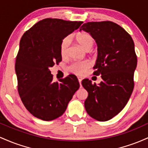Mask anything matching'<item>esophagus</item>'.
<instances>
[{
    "label": "esophagus",
    "mask_w": 148,
    "mask_h": 148,
    "mask_svg": "<svg viewBox=\"0 0 148 148\" xmlns=\"http://www.w3.org/2000/svg\"><path fill=\"white\" fill-rule=\"evenodd\" d=\"M78 81L79 82V84H80V87H82V84H81V82H82V78H80V77H78Z\"/></svg>",
    "instance_id": "obj_1"
}]
</instances>
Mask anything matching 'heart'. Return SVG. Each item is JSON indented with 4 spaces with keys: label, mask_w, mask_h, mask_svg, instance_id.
I'll use <instances>...</instances> for the list:
<instances>
[{
    "label": "heart",
    "mask_w": 148,
    "mask_h": 148,
    "mask_svg": "<svg viewBox=\"0 0 148 148\" xmlns=\"http://www.w3.org/2000/svg\"><path fill=\"white\" fill-rule=\"evenodd\" d=\"M71 38H74L79 45L86 51L91 50L95 43L94 38L90 34L87 32L77 33L74 36H71ZM70 38L66 37L63 39L60 45V54L63 58H65L68 56ZM89 66H90V63L89 61H76V62L73 63L69 66V70L73 73L77 75H82L85 73Z\"/></svg>",
    "instance_id": "1"
}]
</instances>
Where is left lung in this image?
<instances>
[{"instance_id": "8db88e82", "label": "left lung", "mask_w": 148, "mask_h": 148, "mask_svg": "<svg viewBox=\"0 0 148 148\" xmlns=\"http://www.w3.org/2000/svg\"><path fill=\"white\" fill-rule=\"evenodd\" d=\"M82 30L89 33L97 43L94 75H101L103 79L98 85L89 79L82 80L88 92L84 107L90 117L105 122L122 111L132 94L137 65L134 42L123 28L112 21L87 22L81 26Z\"/></svg>"}]
</instances>
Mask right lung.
<instances>
[{"instance_id": "obj_1", "label": "right lung", "mask_w": 148, "mask_h": 148, "mask_svg": "<svg viewBox=\"0 0 148 148\" xmlns=\"http://www.w3.org/2000/svg\"><path fill=\"white\" fill-rule=\"evenodd\" d=\"M82 23L47 18L21 38L15 62L18 92L26 108L38 119L51 121L62 115L79 89L74 75L53 82L49 68L61 61V41Z\"/></svg>"}]
</instances>
